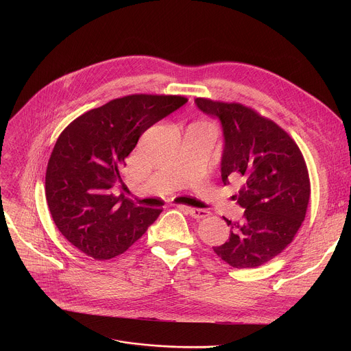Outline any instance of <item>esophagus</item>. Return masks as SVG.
<instances>
[{
	"instance_id": "34e87169",
	"label": "esophagus",
	"mask_w": 351,
	"mask_h": 351,
	"mask_svg": "<svg viewBox=\"0 0 351 351\" xmlns=\"http://www.w3.org/2000/svg\"><path fill=\"white\" fill-rule=\"evenodd\" d=\"M179 208L182 211H184L186 214H189L190 217L195 218V219H199V218H204L208 215V211L207 210H202V208H190V207H186V206H179Z\"/></svg>"
}]
</instances>
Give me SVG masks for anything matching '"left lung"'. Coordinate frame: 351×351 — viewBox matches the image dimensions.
<instances>
[{
	"label": "left lung",
	"instance_id": "8db88e82",
	"mask_svg": "<svg viewBox=\"0 0 351 351\" xmlns=\"http://www.w3.org/2000/svg\"><path fill=\"white\" fill-rule=\"evenodd\" d=\"M194 103L221 123L223 184L241 182L234 197L243 218H225L230 236L214 252L233 268L260 267L283 252L306 218L310 179L303 154L283 129L252 108L207 98Z\"/></svg>",
	"mask_w": 351,
	"mask_h": 351
}]
</instances>
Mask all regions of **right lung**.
I'll return each mask as SVG.
<instances>
[{
  "label": "right lung",
  "instance_id": "add662e5",
  "mask_svg": "<svg viewBox=\"0 0 351 351\" xmlns=\"http://www.w3.org/2000/svg\"><path fill=\"white\" fill-rule=\"evenodd\" d=\"M187 103L180 95L133 94L76 118L58 137L45 173V198L65 239L95 260L114 258L162 210L134 206L112 189L140 136Z\"/></svg>",
  "mask_w": 351,
  "mask_h": 351
}]
</instances>
